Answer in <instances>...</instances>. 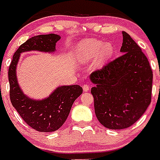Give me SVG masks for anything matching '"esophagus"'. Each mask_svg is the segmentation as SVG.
Listing matches in <instances>:
<instances>
[{"mask_svg": "<svg viewBox=\"0 0 160 160\" xmlns=\"http://www.w3.org/2000/svg\"><path fill=\"white\" fill-rule=\"evenodd\" d=\"M83 90H84V91H85V92L89 91V90H90V86H89V85L85 84V85H83Z\"/></svg>", "mask_w": 160, "mask_h": 160, "instance_id": "esophagus-1", "label": "esophagus"}]
</instances>
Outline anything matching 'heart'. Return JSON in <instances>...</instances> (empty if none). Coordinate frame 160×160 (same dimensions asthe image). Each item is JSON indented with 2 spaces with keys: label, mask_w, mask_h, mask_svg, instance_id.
<instances>
[{
  "label": "heart",
  "mask_w": 160,
  "mask_h": 160,
  "mask_svg": "<svg viewBox=\"0 0 160 160\" xmlns=\"http://www.w3.org/2000/svg\"><path fill=\"white\" fill-rule=\"evenodd\" d=\"M114 48L110 44H105L96 40L80 42L76 50V57L80 62H90L98 57L100 64H104L111 57Z\"/></svg>",
  "instance_id": "heart-1"
}]
</instances>
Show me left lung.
I'll return each mask as SVG.
<instances>
[{
    "mask_svg": "<svg viewBox=\"0 0 160 160\" xmlns=\"http://www.w3.org/2000/svg\"><path fill=\"white\" fill-rule=\"evenodd\" d=\"M122 55L90 75L95 115L110 129L131 126L151 102L153 72L141 49L122 31Z\"/></svg>",
    "mask_w": 160,
    "mask_h": 160,
    "instance_id": "1",
    "label": "left lung"
}]
</instances>
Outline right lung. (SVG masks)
Masks as SVG:
<instances>
[{"label": "right lung", "instance_id": "obj_1", "mask_svg": "<svg viewBox=\"0 0 160 160\" xmlns=\"http://www.w3.org/2000/svg\"><path fill=\"white\" fill-rule=\"evenodd\" d=\"M60 36L55 34L31 37L15 52L8 70L10 100L23 120L40 132H53L60 129L67 119L73 103L83 92L80 85H63L54 90L49 97L35 100L24 95L16 78V65L22 52L38 51L54 52Z\"/></svg>", "mask_w": 160, "mask_h": 160}]
</instances>
